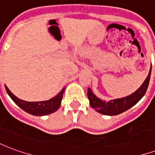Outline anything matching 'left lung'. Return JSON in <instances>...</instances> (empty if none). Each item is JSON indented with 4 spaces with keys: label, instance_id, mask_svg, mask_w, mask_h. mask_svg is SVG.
Here are the masks:
<instances>
[{
    "label": "left lung",
    "instance_id": "left-lung-1",
    "mask_svg": "<svg viewBox=\"0 0 155 155\" xmlns=\"http://www.w3.org/2000/svg\"><path fill=\"white\" fill-rule=\"evenodd\" d=\"M150 74H151V66L145 81H143V84H141V86L136 91H134L133 94L125 97L114 99L109 101L101 100L92 92L91 88H89L87 95L91 106L97 112L104 115H117L123 113L137 104L144 95L149 86Z\"/></svg>",
    "mask_w": 155,
    "mask_h": 155
}]
</instances>
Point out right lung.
<instances>
[{
  "label": "right lung",
  "mask_w": 155,
  "mask_h": 155,
  "mask_svg": "<svg viewBox=\"0 0 155 155\" xmlns=\"http://www.w3.org/2000/svg\"><path fill=\"white\" fill-rule=\"evenodd\" d=\"M5 90L9 96L12 98V100L15 104L18 105L19 107L21 108L22 110L25 112L32 115H37V116H43V115H47L51 113H54L57 110L60 105L61 104V101L63 98V94L65 87L62 91L56 94L54 97L51 98L49 101H36V102H29V101H22L13 94L10 91L7 86H5Z\"/></svg>",
  "instance_id": "obj_1"
}]
</instances>
